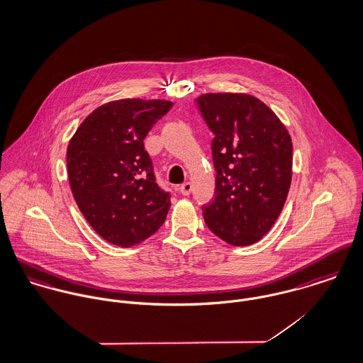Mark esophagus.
I'll return each instance as SVG.
<instances>
[{"label":"esophagus","mask_w":363,"mask_h":363,"mask_svg":"<svg viewBox=\"0 0 363 363\" xmlns=\"http://www.w3.org/2000/svg\"><path fill=\"white\" fill-rule=\"evenodd\" d=\"M179 191H181V194H182L184 196H188V195L192 192V184H191V182L182 184L181 188H179Z\"/></svg>","instance_id":"34e87169"}]
</instances>
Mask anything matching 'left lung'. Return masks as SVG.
I'll use <instances>...</instances> for the list:
<instances>
[{"mask_svg": "<svg viewBox=\"0 0 363 363\" xmlns=\"http://www.w3.org/2000/svg\"><path fill=\"white\" fill-rule=\"evenodd\" d=\"M198 107L214 133L216 195L206 225L234 246L260 241L281 213L292 179V142L280 118L245 93H206Z\"/></svg>", "mask_w": 363, "mask_h": 363, "instance_id": "8db88e82", "label": "left lung"}]
</instances>
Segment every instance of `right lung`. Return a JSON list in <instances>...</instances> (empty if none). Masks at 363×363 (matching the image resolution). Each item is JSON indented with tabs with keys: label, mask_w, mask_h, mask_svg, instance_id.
I'll return each mask as SVG.
<instances>
[{
	"label": "right lung",
	"mask_w": 363,
	"mask_h": 363,
	"mask_svg": "<svg viewBox=\"0 0 363 363\" xmlns=\"http://www.w3.org/2000/svg\"><path fill=\"white\" fill-rule=\"evenodd\" d=\"M172 103L122 99L97 107L67 149L74 199L107 242L130 247L153 235L169 210L143 140Z\"/></svg>",
	"instance_id": "add662e5"
}]
</instances>
